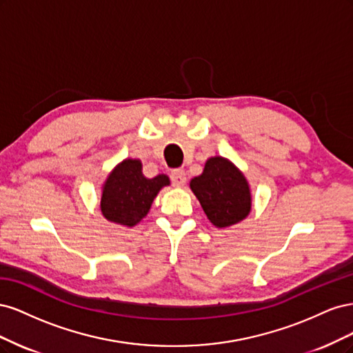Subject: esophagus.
Returning a JSON list of instances; mask_svg holds the SVG:
<instances>
[{"mask_svg": "<svg viewBox=\"0 0 353 353\" xmlns=\"http://www.w3.org/2000/svg\"><path fill=\"white\" fill-rule=\"evenodd\" d=\"M170 179H172V184L175 187H184L187 183V176L183 169H175L172 174H170Z\"/></svg>", "mask_w": 353, "mask_h": 353, "instance_id": "esophagus-1", "label": "esophagus"}]
</instances>
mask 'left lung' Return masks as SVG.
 <instances>
[{"label":"left lung","mask_w":353,"mask_h":353,"mask_svg":"<svg viewBox=\"0 0 353 353\" xmlns=\"http://www.w3.org/2000/svg\"><path fill=\"white\" fill-rule=\"evenodd\" d=\"M190 188L208 219L218 228L236 225L250 213L252 194L248 179L225 157L208 159L201 175L190 181Z\"/></svg>","instance_id":"left-lung-1"}]
</instances>
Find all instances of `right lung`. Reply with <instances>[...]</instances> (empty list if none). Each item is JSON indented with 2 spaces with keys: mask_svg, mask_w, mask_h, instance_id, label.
<instances>
[{
  "mask_svg": "<svg viewBox=\"0 0 353 353\" xmlns=\"http://www.w3.org/2000/svg\"><path fill=\"white\" fill-rule=\"evenodd\" d=\"M169 185L168 175L145 178L138 159H125L109 174L103 185L100 208L103 216L125 227H134L152 208L163 187Z\"/></svg>",
  "mask_w": 353,
  "mask_h": 353,
  "instance_id": "add662e5",
  "label": "right lung"
}]
</instances>
